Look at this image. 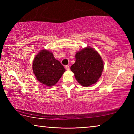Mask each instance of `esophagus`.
I'll return each mask as SVG.
<instances>
[{
  "mask_svg": "<svg viewBox=\"0 0 134 134\" xmlns=\"http://www.w3.org/2000/svg\"><path fill=\"white\" fill-rule=\"evenodd\" d=\"M65 69H66L67 70H69L70 69V66H69V65H65Z\"/></svg>",
  "mask_w": 134,
  "mask_h": 134,
  "instance_id": "34e87169",
  "label": "esophagus"
}]
</instances>
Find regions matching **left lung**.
<instances>
[{
	"instance_id": "1",
	"label": "left lung",
	"mask_w": 134,
	"mask_h": 134,
	"mask_svg": "<svg viewBox=\"0 0 134 134\" xmlns=\"http://www.w3.org/2000/svg\"><path fill=\"white\" fill-rule=\"evenodd\" d=\"M77 81L88 87L96 83L102 75L103 62L96 51L87 47L76 54V62L70 67Z\"/></svg>"
}]
</instances>
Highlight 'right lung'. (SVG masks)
I'll return each mask as SVG.
<instances>
[{
	"label": "right lung",
	"mask_w": 134,
	"mask_h": 134,
	"mask_svg": "<svg viewBox=\"0 0 134 134\" xmlns=\"http://www.w3.org/2000/svg\"><path fill=\"white\" fill-rule=\"evenodd\" d=\"M32 68L37 80L48 86L57 83L65 71L61 63L55 60L53 53L45 49L41 51L35 57Z\"/></svg>",
	"instance_id": "add662e5"
}]
</instances>
